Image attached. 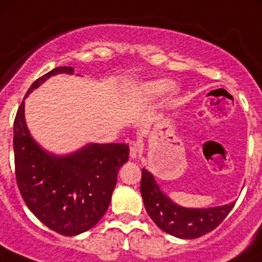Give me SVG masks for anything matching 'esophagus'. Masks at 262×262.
Instances as JSON below:
<instances>
[{
  "instance_id": "34e87169",
  "label": "esophagus",
  "mask_w": 262,
  "mask_h": 262,
  "mask_svg": "<svg viewBox=\"0 0 262 262\" xmlns=\"http://www.w3.org/2000/svg\"><path fill=\"white\" fill-rule=\"evenodd\" d=\"M130 152H129V155H130V158H137V156H138L139 153V144L137 143V142H130Z\"/></svg>"
}]
</instances>
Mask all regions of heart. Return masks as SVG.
Here are the masks:
<instances>
[{
  "instance_id": "b5f03b06",
  "label": "heart",
  "mask_w": 262,
  "mask_h": 262,
  "mask_svg": "<svg viewBox=\"0 0 262 262\" xmlns=\"http://www.w3.org/2000/svg\"><path fill=\"white\" fill-rule=\"evenodd\" d=\"M171 90H172V87H168V83L166 81H153L144 84L143 94L148 99H156L165 91H171Z\"/></svg>"
}]
</instances>
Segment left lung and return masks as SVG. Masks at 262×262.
I'll list each match as a JSON object with an SVG mask.
<instances>
[{
    "mask_svg": "<svg viewBox=\"0 0 262 262\" xmlns=\"http://www.w3.org/2000/svg\"><path fill=\"white\" fill-rule=\"evenodd\" d=\"M141 194L148 215L158 228L178 238L192 239L213 231L228 215L234 203L214 208H185L173 203L155 180L142 168Z\"/></svg>",
    "mask_w": 262,
    "mask_h": 262,
    "instance_id": "left-lung-1",
    "label": "left lung"
}]
</instances>
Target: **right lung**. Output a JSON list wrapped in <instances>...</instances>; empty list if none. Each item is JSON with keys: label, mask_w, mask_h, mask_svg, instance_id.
I'll return each mask as SVG.
<instances>
[{"label": "right lung", "mask_w": 262, "mask_h": 262, "mask_svg": "<svg viewBox=\"0 0 262 262\" xmlns=\"http://www.w3.org/2000/svg\"><path fill=\"white\" fill-rule=\"evenodd\" d=\"M73 75L72 67H58L38 78L25 95L52 76ZM15 172L29 209L43 224L63 236L91 229L107 210L119 168L128 161L124 143H89L70 155L43 149L31 137L23 100L14 123Z\"/></svg>", "instance_id": "right-lung-1"}]
</instances>
